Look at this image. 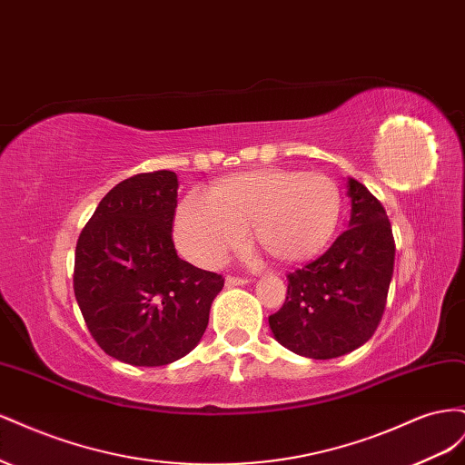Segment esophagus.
<instances>
[{
    "instance_id": "obj_1",
    "label": "esophagus",
    "mask_w": 465,
    "mask_h": 465,
    "mask_svg": "<svg viewBox=\"0 0 465 465\" xmlns=\"http://www.w3.org/2000/svg\"><path fill=\"white\" fill-rule=\"evenodd\" d=\"M248 279L244 277H234V275H227V279H224V285L227 287H238V285H246Z\"/></svg>"
}]
</instances>
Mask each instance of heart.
Masks as SVG:
<instances>
[{
	"label": "heart",
	"instance_id": "b5f03b06",
	"mask_svg": "<svg viewBox=\"0 0 465 465\" xmlns=\"http://www.w3.org/2000/svg\"><path fill=\"white\" fill-rule=\"evenodd\" d=\"M341 190L322 173L262 168L224 178L209 195L180 203L174 236L180 250L205 267H217L254 242L281 262H302L326 248L340 224Z\"/></svg>",
	"mask_w": 465,
	"mask_h": 465
}]
</instances>
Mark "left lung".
<instances>
[{
	"instance_id": "8db88e82",
	"label": "left lung",
	"mask_w": 465,
	"mask_h": 465,
	"mask_svg": "<svg viewBox=\"0 0 465 465\" xmlns=\"http://www.w3.org/2000/svg\"><path fill=\"white\" fill-rule=\"evenodd\" d=\"M349 229L326 254L287 275L281 311L270 316L275 340L308 359H335L367 343L382 320L393 275L386 209L355 178H347Z\"/></svg>"
}]
</instances>
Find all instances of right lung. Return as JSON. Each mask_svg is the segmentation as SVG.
<instances>
[{
  "label": "right lung",
  "mask_w": 465,
  "mask_h": 465,
  "mask_svg": "<svg viewBox=\"0 0 465 465\" xmlns=\"http://www.w3.org/2000/svg\"><path fill=\"white\" fill-rule=\"evenodd\" d=\"M178 176L135 174L112 188L81 231L74 291L94 341L134 367L188 355L224 279L180 260L173 242Z\"/></svg>",
  "instance_id": "1"
}]
</instances>
